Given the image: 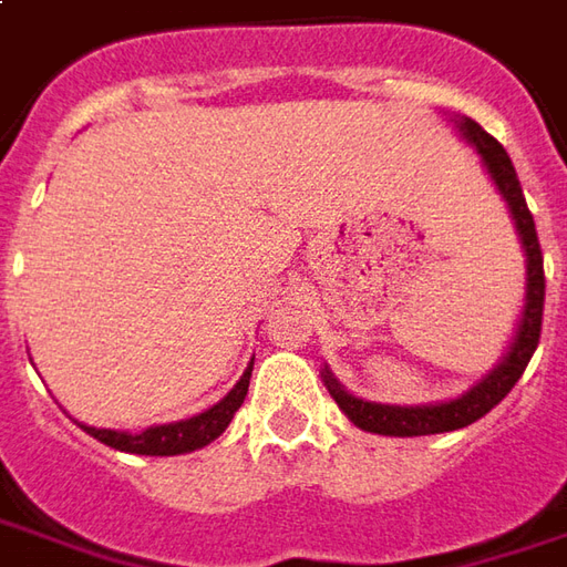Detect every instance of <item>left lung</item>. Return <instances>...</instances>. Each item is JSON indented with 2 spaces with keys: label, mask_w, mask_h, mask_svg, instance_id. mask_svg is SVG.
<instances>
[{
  "label": "left lung",
  "mask_w": 567,
  "mask_h": 567,
  "mask_svg": "<svg viewBox=\"0 0 567 567\" xmlns=\"http://www.w3.org/2000/svg\"><path fill=\"white\" fill-rule=\"evenodd\" d=\"M455 124V131L462 133V140L474 146V152L481 155V165L487 168L489 181L496 184L499 196L508 205V215L515 221L518 239L524 249V265H527V277H524V306L518 315V328L512 333V343L503 352V359L489 368L481 381L468 386L462 396L443 399V402H427V405H386V402H371V399L352 396L343 383L333 378L328 364L321 371V381L328 386V393L333 402L340 405L355 427H362L368 434L381 436H427V434H446V431H458L468 427L477 417H484L499 405L508 390L518 383L524 374V368L530 362L534 349L540 343V324H543V299H546V277H543V252L540 239H537V227H534V215L524 203L522 184L515 165L508 158V152L489 136L477 121L471 117H450Z\"/></svg>",
  "instance_id": "8db88e82"
}]
</instances>
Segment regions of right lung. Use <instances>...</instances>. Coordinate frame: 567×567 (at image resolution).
Wrapping results in <instances>:
<instances>
[{
    "label": "right lung",
    "mask_w": 567,
    "mask_h": 567,
    "mask_svg": "<svg viewBox=\"0 0 567 567\" xmlns=\"http://www.w3.org/2000/svg\"><path fill=\"white\" fill-rule=\"evenodd\" d=\"M249 378H252V362L243 371V378L234 383V390L224 399H218L212 409H205L199 415L184 417V421H171V424H152L140 434L131 431H112V427H90L80 424L90 436H96L99 443L112 446V450L133 452V455H184V452H196L208 446L212 440L227 431V424L234 421L243 399L249 393Z\"/></svg>",
    "instance_id": "obj_1"
}]
</instances>
